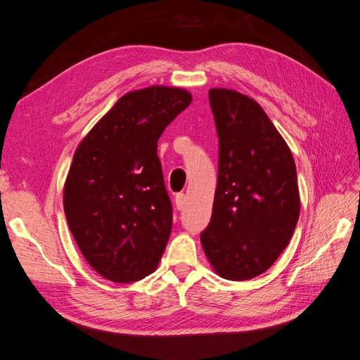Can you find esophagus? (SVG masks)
Here are the masks:
<instances>
[{"mask_svg": "<svg viewBox=\"0 0 360 360\" xmlns=\"http://www.w3.org/2000/svg\"><path fill=\"white\" fill-rule=\"evenodd\" d=\"M176 207L179 210H181L184 207V193H177L176 197Z\"/></svg>", "mask_w": 360, "mask_h": 360, "instance_id": "1", "label": "esophagus"}]
</instances>
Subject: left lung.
<instances>
[{
  "instance_id": "obj_1",
  "label": "left lung",
  "mask_w": 360,
  "mask_h": 360,
  "mask_svg": "<svg viewBox=\"0 0 360 360\" xmlns=\"http://www.w3.org/2000/svg\"><path fill=\"white\" fill-rule=\"evenodd\" d=\"M219 172L209 226L201 233L214 274L252 279L288 246L300 214L296 163L285 139L252 97L210 89Z\"/></svg>"
}]
</instances>
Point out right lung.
<instances>
[{
    "instance_id": "right-lung-1",
    "label": "right lung",
    "mask_w": 360,
    "mask_h": 360,
    "mask_svg": "<svg viewBox=\"0 0 360 360\" xmlns=\"http://www.w3.org/2000/svg\"><path fill=\"white\" fill-rule=\"evenodd\" d=\"M192 102L179 86L129 91L76 148L63 191L76 245L97 274L117 284L158 269L172 226L158 141Z\"/></svg>"
}]
</instances>
